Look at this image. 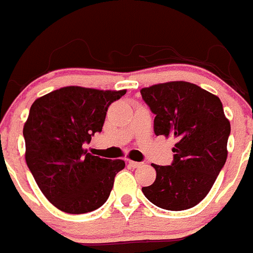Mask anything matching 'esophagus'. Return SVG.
Returning <instances> with one entry per match:
<instances>
[{
  "label": "esophagus",
  "mask_w": 253,
  "mask_h": 253,
  "mask_svg": "<svg viewBox=\"0 0 253 253\" xmlns=\"http://www.w3.org/2000/svg\"><path fill=\"white\" fill-rule=\"evenodd\" d=\"M129 165H130L133 169H138V167H140L143 165L142 162H135V161H129Z\"/></svg>",
  "instance_id": "1"
}]
</instances>
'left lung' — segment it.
I'll use <instances>...</instances> for the list:
<instances>
[{
  "instance_id": "obj_1",
  "label": "left lung",
  "mask_w": 253,
  "mask_h": 253,
  "mask_svg": "<svg viewBox=\"0 0 253 253\" xmlns=\"http://www.w3.org/2000/svg\"><path fill=\"white\" fill-rule=\"evenodd\" d=\"M156 115V135L176 139L171 166L152 165V185L142 187L149 202L172 211L195 207L208 195L227 161L231 124L218 96L185 81L140 90Z\"/></svg>"
}]
</instances>
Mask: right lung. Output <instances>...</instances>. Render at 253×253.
I'll use <instances>...</instances> for the list:
<instances>
[{
  "label": "right lung",
  "mask_w": 253,
  "mask_h": 253,
  "mask_svg": "<svg viewBox=\"0 0 253 253\" xmlns=\"http://www.w3.org/2000/svg\"><path fill=\"white\" fill-rule=\"evenodd\" d=\"M126 90L62 87L31 105L24 125L25 160L46 199L68 214L96 210L106 202L123 160L87 153L84 143L102 130L107 107Z\"/></svg>",
  "instance_id": "obj_1"
}]
</instances>
